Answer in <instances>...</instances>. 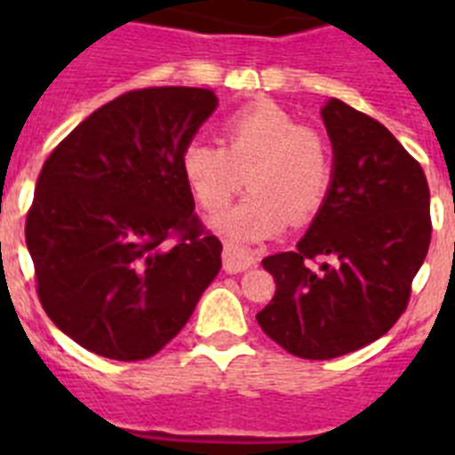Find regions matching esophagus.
<instances>
[{"label":"esophagus","mask_w":455,"mask_h":455,"mask_svg":"<svg viewBox=\"0 0 455 455\" xmlns=\"http://www.w3.org/2000/svg\"><path fill=\"white\" fill-rule=\"evenodd\" d=\"M257 262H259V257H257L252 251H248V248L225 243V248H223V268L228 273L246 271V268L255 267Z\"/></svg>","instance_id":"1"}]
</instances>
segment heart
I'll return each instance as SVG.
<instances>
[{
	"label": "heart",
	"instance_id": "obj_1",
	"mask_svg": "<svg viewBox=\"0 0 455 455\" xmlns=\"http://www.w3.org/2000/svg\"><path fill=\"white\" fill-rule=\"evenodd\" d=\"M223 146L191 140L182 150V172L204 212H219L236 193L243 203L212 220L230 241H259L307 220L323 204L332 178L331 150L319 132L303 127L275 102L241 108L223 123Z\"/></svg>",
	"mask_w": 455,
	"mask_h": 455
}]
</instances>
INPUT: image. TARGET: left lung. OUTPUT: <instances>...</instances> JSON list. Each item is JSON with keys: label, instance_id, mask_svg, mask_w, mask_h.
I'll use <instances>...</instances> for the list:
<instances>
[{"label": "left lung", "instance_id": "8db88e82", "mask_svg": "<svg viewBox=\"0 0 455 455\" xmlns=\"http://www.w3.org/2000/svg\"><path fill=\"white\" fill-rule=\"evenodd\" d=\"M332 143V180L296 251L264 257L275 280L257 323L305 360L367 347L408 307L431 243V193L419 162L392 132L341 100L321 108ZM328 256L319 272L309 259Z\"/></svg>", "mask_w": 455, "mask_h": 455}]
</instances>
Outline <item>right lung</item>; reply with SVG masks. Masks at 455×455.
I'll return each instance as SVG.
<instances>
[{
  "instance_id": "1",
  "label": "right lung",
  "mask_w": 455,
  "mask_h": 455,
  "mask_svg": "<svg viewBox=\"0 0 455 455\" xmlns=\"http://www.w3.org/2000/svg\"><path fill=\"white\" fill-rule=\"evenodd\" d=\"M216 107L209 88L130 91L43 164L24 236L43 309L79 347L120 363L152 357L220 271L223 246L182 172V150Z\"/></svg>"
}]
</instances>
